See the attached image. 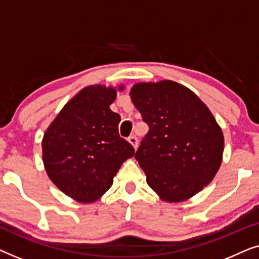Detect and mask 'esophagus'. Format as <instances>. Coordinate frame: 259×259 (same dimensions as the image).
<instances>
[{
	"mask_svg": "<svg viewBox=\"0 0 259 259\" xmlns=\"http://www.w3.org/2000/svg\"><path fill=\"white\" fill-rule=\"evenodd\" d=\"M128 143L134 147V150H137V147H138V139H137V137H134V136L130 137L128 138Z\"/></svg>",
	"mask_w": 259,
	"mask_h": 259,
	"instance_id": "obj_1",
	"label": "esophagus"
}]
</instances>
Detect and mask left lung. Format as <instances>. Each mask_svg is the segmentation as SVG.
Returning a JSON list of instances; mask_svg holds the SVG:
<instances>
[{
    "label": "left lung",
    "mask_w": 259,
    "mask_h": 259,
    "mask_svg": "<svg viewBox=\"0 0 259 259\" xmlns=\"http://www.w3.org/2000/svg\"><path fill=\"white\" fill-rule=\"evenodd\" d=\"M130 95L150 128L136 153L148 186L165 201L189 199L221 167V127L207 106L175 81L136 83Z\"/></svg>",
    "instance_id": "1"
}]
</instances>
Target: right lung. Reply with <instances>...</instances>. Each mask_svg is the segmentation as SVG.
<instances>
[{"mask_svg": "<svg viewBox=\"0 0 259 259\" xmlns=\"http://www.w3.org/2000/svg\"><path fill=\"white\" fill-rule=\"evenodd\" d=\"M123 86L119 87V91ZM116 90L94 84L67 102L42 139V158L56 187L80 203L107 192L134 148L119 136L120 115L109 106Z\"/></svg>", "mask_w": 259, "mask_h": 259, "instance_id": "obj_1", "label": "right lung"}]
</instances>
